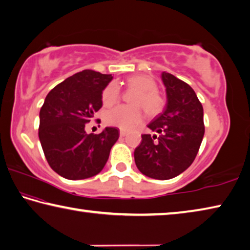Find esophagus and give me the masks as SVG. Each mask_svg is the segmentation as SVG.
I'll list each match as a JSON object with an SVG mask.
<instances>
[{
	"mask_svg": "<svg viewBox=\"0 0 250 250\" xmlns=\"http://www.w3.org/2000/svg\"><path fill=\"white\" fill-rule=\"evenodd\" d=\"M126 134H127V133H126L125 130H121V132H120V136L124 137V136H126Z\"/></svg>",
	"mask_w": 250,
	"mask_h": 250,
	"instance_id": "34e87169",
	"label": "esophagus"
}]
</instances>
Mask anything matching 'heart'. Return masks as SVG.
<instances>
[{
  "label": "heart",
  "instance_id": "heart-1",
  "mask_svg": "<svg viewBox=\"0 0 250 250\" xmlns=\"http://www.w3.org/2000/svg\"><path fill=\"white\" fill-rule=\"evenodd\" d=\"M126 84L132 89H136L132 103L135 105H120L106 112L104 121L107 125L116 126L123 130H129L137 126L143 120L141 108L155 115L159 113L164 106V100L157 91V83L147 74H134L126 79ZM120 100V87L115 83H111L105 87L102 93V103L104 106H112Z\"/></svg>",
  "mask_w": 250,
  "mask_h": 250
}]
</instances>
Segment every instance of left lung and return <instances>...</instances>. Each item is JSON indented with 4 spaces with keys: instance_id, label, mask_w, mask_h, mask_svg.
I'll return each mask as SVG.
<instances>
[{
    "instance_id": "left-lung-1",
    "label": "left lung",
    "mask_w": 250,
    "mask_h": 250,
    "mask_svg": "<svg viewBox=\"0 0 250 250\" xmlns=\"http://www.w3.org/2000/svg\"><path fill=\"white\" fill-rule=\"evenodd\" d=\"M167 104L148 124L157 135H142L134 151L135 164L145 176L168 180L179 176L195 159L204 136L203 106L194 90L173 74L164 71Z\"/></svg>"
}]
</instances>
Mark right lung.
<instances>
[{"mask_svg": "<svg viewBox=\"0 0 250 250\" xmlns=\"http://www.w3.org/2000/svg\"><path fill=\"white\" fill-rule=\"evenodd\" d=\"M112 74L83 70L56 85L39 112L38 136L48 164L69 180L91 178L102 171L118 139L115 127L86 134L85 124L102 107V93Z\"/></svg>", "mask_w": 250, "mask_h": 250, "instance_id": "add662e5", "label": "right lung"}]
</instances>
